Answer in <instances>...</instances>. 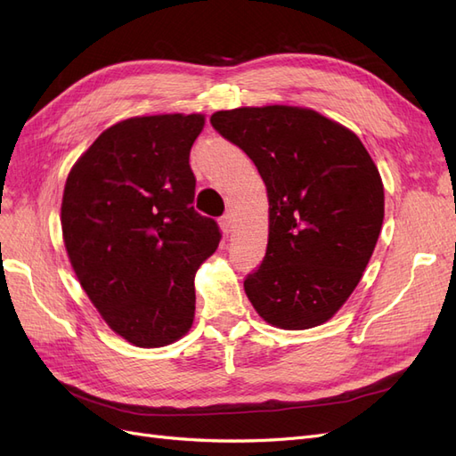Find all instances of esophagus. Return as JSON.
Masks as SVG:
<instances>
[{
  "label": "esophagus",
  "instance_id": "obj_1",
  "mask_svg": "<svg viewBox=\"0 0 456 456\" xmlns=\"http://www.w3.org/2000/svg\"><path fill=\"white\" fill-rule=\"evenodd\" d=\"M218 224H220V228H223V232H224V233H230V232H232V228H233V218H232V215L220 216Z\"/></svg>",
  "mask_w": 456,
  "mask_h": 456
}]
</instances>
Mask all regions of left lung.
<instances>
[{"label":"left lung","instance_id":"1","mask_svg":"<svg viewBox=\"0 0 456 456\" xmlns=\"http://www.w3.org/2000/svg\"><path fill=\"white\" fill-rule=\"evenodd\" d=\"M211 126L253 159L270 203L268 247L243 281L273 327L333 317L360 283L384 220V186L357 134L315 110H220Z\"/></svg>","mask_w":456,"mask_h":456}]
</instances>
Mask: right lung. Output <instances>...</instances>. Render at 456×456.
<instances>
[{
	"mask_svg": "<svg viewBox=\"0 0 456 456\" xmlns=\"http://www.w3.org/2000/svg\"><path fill=\"white\" fill-rule=\"evenodd\" d=\"M201 114L123 119L101 133L66 178L61 224L68 258L108 327L141 348L194 323V275L220 230L194 209L190 150Z\"/></svg>",
	"mask_w": 456,
	"mask_h": 456,
	"instance_id": "add662e5",
	"label": "right lung"
}]
</instances>
